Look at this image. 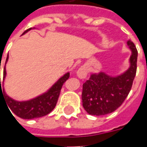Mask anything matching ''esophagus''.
<instances>
[{
	"label": "esophagus",
	"instance_id": "esophagus-1",
	"mask_svg": "<svg viewBox=\"0 0 147 147\" xmlns=\"http://www.w3.org/2000/svg\"><path fill=\"white\" fill-rule=\"evenodd\" d=\"M87 73H88V69H87V67L83 65L81 67H80L78 71H77V76L79 77L81 80H83L85 79L87 76Z\"/></svg>",
	"mask_w": 147,
	"mask_h": 147
}]
</instances>
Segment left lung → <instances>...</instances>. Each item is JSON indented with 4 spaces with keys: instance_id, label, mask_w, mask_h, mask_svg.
Here are the masks:
<instances>
[{
    "instance_id": "1",
    "label": "left lung",
    "mask_w": 147,
    "mask_h": 147,
    "mask_svg": "<svg viewBox=\"0 0 147 147\" xmlns=\"http://www.w3.org/2000/svg\"><path fill=\"white\" fill-rule=\"evenodd\" d=\"M127 44L131 51L127 70L117 76L103 71L93 73L83 83L82 102L87 113L94 116L111 113L122 105L128 95L136 74L138 51L130 40Z\"/></svg>"
}]
</instances>
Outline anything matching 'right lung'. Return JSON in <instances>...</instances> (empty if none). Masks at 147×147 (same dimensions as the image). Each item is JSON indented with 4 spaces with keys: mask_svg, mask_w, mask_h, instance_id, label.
I'll list each match as a JSON object with an SVG mask.
<instances>
[{
    "mask_svg": "<svg viewBox=\"0 0 147 147\" xmlns=\"http://www.w3.org/2000/svg\"><path fill=\"white\" fill-rule=\"evenodd\" d=\"M32 28H30L26 31H24L22 35H24V34H26L27 31H29ZM8 60V55L6 59L5 64L7 63ZM69 76H70L69 72L64 74V76L61 77L46 92L42 94L41 95L38 96L34 98L28 100V101L19 102V101H16L14 99L10 98L8 95H7V94L5 91L4 81L6 77V69H5V66L2 85L1 84L0 78V95L2 94L3 98L8 105V108L10 109L11 112H13L17 117L23 118V119H27V120L44 117L45 115L49 113L50 112H52L53 109L55 108L59 95H60V93H61V87L63 86L64 82L69 78Z\"/></svg>",
    "mask_w": 147,
    "mask_h": 147,
    "instance_id": "obj_1",
    "label": "right lung"
}]
</instances>
